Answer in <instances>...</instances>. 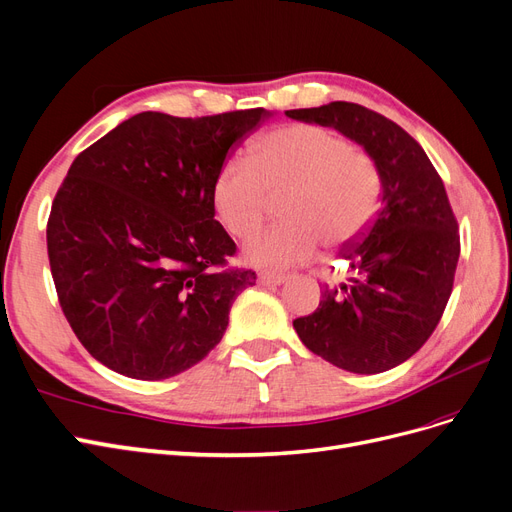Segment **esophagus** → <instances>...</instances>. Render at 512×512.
Masks as SVG:
<instances>
[{
  "instance_id": "esophagus-1",
  "label": "esophagus",
  "mask_w": 512,
  "mask_h": 512,
  "mask_svg": "<svg viewBox=\"0 0 512 512\" xmlns=\"http://www.w3.org/2000/svg\"><path fill=\"white\" fill-rule=\"evenodd\" d=\"M257 282L263 287H278V285H282V282H287V276H282V274H259Z\"/></svg>"
}]
</instances>
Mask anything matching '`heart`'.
Returning a JSON list of instances; mask_svg holds the SVG:
<instances>
[{
  "instance_id": "heart-1",
  "label": "heart",
  "mask_w": 512,
  "mask_h": 512,
  "mask_svg": "<svg viewBox=\"0 0 512 512\" xmlns=\"http://www.w3.org/2000/svg\"><path fill=\"white\" fill-rule=\"evenodd\" d=\"M270 194H287L285 225L255 234L242 257L259 268H291L365 232L382 200V177L365 149L314 124L282 126L253 145L251 158H230L217 170L211 204L217 221L244 238L263 221Z\"/></svg>"
}]
</instances>
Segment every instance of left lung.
I'll return each instance as SVG.
<instances>
[{
  "mask_svg": "<svg viewBox=\"0 0 512 512\" xmlns=\"http://www.w3.org/2000/svg\"><path fill=\"white\" fill-rule=\"evenodd\" d=\"M285 113L342 132L382 177L380 211L339 251L346 280L327 285L316 312L293 327L310 352L339 369L388 371L426 344L451 295L460 236L443 181L418 141L363 105L335 101Z\"/></svg>",
  "mask_w": 512,
  "mask_h": 512,
  "instance_id": "8db88e82",
  "label": "left lung"
}]
</instances>
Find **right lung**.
<instances>
[{
  "instance_id": "1",
  "label": "right lung",
  "mask_w": 512,
  "mask_h": 512,
  "mask_svg": "<svg viewBox=\"0 0 512 512\" xmlns=\"http://www.w3.org/2000/svg\"><path fill=\"white\" fill-rule=\"evenodd\" d=\"M272 116L143 111L73 160L48 219L50 272L67 323L107 369L160 382L221 342L255 272L213 270L236 244L215 221L211 187Z\"/></svg>"
}]
</instances>
